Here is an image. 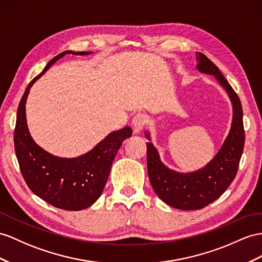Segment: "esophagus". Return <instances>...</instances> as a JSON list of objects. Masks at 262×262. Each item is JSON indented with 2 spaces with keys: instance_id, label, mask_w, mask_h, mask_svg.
I'll use <instances>...</instances> for the list:
<instances>
[{
  "instance_id": "1",
  "label": "esophagus",
  "mask_w": 262,
  "mask_h": 262,
  "mask_svg": "<svg viewBox=\"0 0 262 262\" xmlns=\"http://www.w3.org/2000/svg\"><path fill=\"white\" fill-rule=\"evenodd\" d=\"M146 123H147V117L144 115V114H137V115L134 116V118L132 119V124H130L134 133L135 134L139 133L144 128Z\"/></svg>"
}]
</instances>
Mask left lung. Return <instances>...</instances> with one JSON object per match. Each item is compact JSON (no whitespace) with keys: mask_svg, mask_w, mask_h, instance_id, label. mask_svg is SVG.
I'll use <instances>...</instances> for the list:
<instances>
[{"mask_svg":"<svg viewBox=\"0 0 262 262\" xmlns=\"http://www.w3.org/2000/svg\"><path fill=\"white\" fill-rule=\"evenodd\" d=\"M197 69L216 76L225 87L233 106V119L229 135L221 149L205 168L190 173L172 171L160 162L157 149L147 143V168L150 184L157 196L167 205L182 210L201 209L218 199L237 175L245 146L243 106L218 67L203 53H198ZM147 137L149 138L148 134Z\"/></svg>","mask_w":262,"mask_h":262,"instance_id":"obj_1","label":"left lung"}]
</instances>
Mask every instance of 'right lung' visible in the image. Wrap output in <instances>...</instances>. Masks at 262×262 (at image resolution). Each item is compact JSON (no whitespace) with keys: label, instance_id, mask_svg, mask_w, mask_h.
I'll list each match as a JSON object with an SVG mask.
<instances>
[{"label":"right lung","instance_id":"add662e5","mask_svg":"<svg viewBox=\"0 0 262 262\" xmlns=\"http://www.w3.org/2000/svg\"><path fill=\"white\" fill-rule=\"evenodd\" d=\"M66 53L71 52L65 51L55 56L26 87L17 108L14 147L19 169L29 188L52 206L76 211L92 206L102 195L114 158L124 140L132 136L133 130L130 127H125L113 132L90 152L72 159L53 156L35 144L26 125V98L36 79ZM74 54L90 53L76 52Z\"/></svg>","mask_w":262,"mask_h":262}]
</instances>
